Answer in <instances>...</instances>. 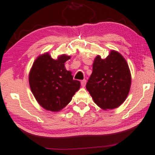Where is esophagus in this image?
<instances>
[{
  "label": "esophagus",
  "instance_id": "esophagus-1",
  "mask_svg": "<svg viewBox=\"0 0 155 155\" xmlns=\"http://www.w3.org/2000/svg\"><path fill=\"white\" fill-rule=\"evenodd\" d=\"M81 86H82V87H85L86 84H87V80H86V79L82 80V81H81Z\"/></svg>",
  "mask_w": 155,
  "mask_h": 155
}]
</instances>
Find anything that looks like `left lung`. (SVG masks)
I'll return each mask as SVG.
<instances>
[{"instance_id": "left-lung-1", "label": "left lung", "mask_w": 155, "mask_h": 155, "mask_svg": "<svg viewBox=\"0 0 155 155\" xmlns=\"http://www.w3.org/2000/svg\"><path fill=\"white\" fill-rule=\"evenodd\" d=\"M130 86V68L119 53L111 51L105 59L96 57L86 87L99 107L111 109L119 107L128 96Z\"/></svg>"}]
</instances>
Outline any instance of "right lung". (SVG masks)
I'll use <instances>...</instances> for the list:
<instances>
[{
    "mask_svg": "<svg viewBox=\"0 0 155 155\" xmlns=\"http://www.w3.org/2000/svg\"><path fill=\"white\" fill-rule=\"evenodd\" d=\"M70 56L61 55L53 59L48 53L38 56L29 74V84L39 104L46 110L58 111L70 102L80 88L64 63Z\"/></svg>",
    "mask_w": 155,
    "mask_h": 155,
    "instance_id": "right-lung-1",
    "label": "right lung"
}]
</instances>
